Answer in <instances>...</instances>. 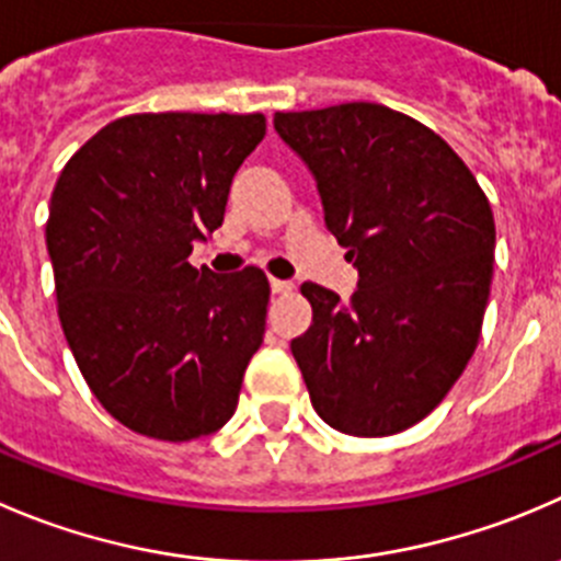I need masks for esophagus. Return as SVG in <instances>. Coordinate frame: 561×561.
Here are the masks:
<instances>
[{"instance_id":"34e87169","label":"esophagus","mask_w":561,"mask_h":561,"mask_svg":"<svg viewBox=\"0 0 561 561\" xmlns=\"http://www.w3.org/2000/svg\"><path fill=\"white\" fill-rule=\"evenodd\" d=\"M271 290H274L276 296H282V293H290V290H293V282H287V279H271Z\"/></svg>"}]
</instances>
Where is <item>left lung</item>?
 <instances>
[{"label":"left lung","mask_w":561,"mask_h":561,"mask_svg":"<svg viewBox=\"0 0 561 561\" xmlns=\"http://www.w3.org/2000/svg\"><path fill=\"white\" fill-rule=\"evenodd\" d=\"M325 230L347 249V301L304 282L312 325L290 342L314 411L358 438L394 436L447 397L480 340L496 227L442 136L380 103L276 112Z\"/></svg>","instance_id":"1"}]
</instances>
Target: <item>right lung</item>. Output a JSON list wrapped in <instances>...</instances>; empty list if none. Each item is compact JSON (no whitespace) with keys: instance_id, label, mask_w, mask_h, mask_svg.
Instances as JSON below:
<instances>
[{"instance_id":"right-lung-1","label":"right lung","mask_w":561,"mask_h":561,"mask_svg":"<svg viewBox=\"0 0 561 561\" xmlns=\"http://www.w3.org/2000/svg\"><path fill=\"white\" fill-rule=\"evenodd\" d=\"M263 114H130L98 130L51 194L57 312L87 386L119 425L159 442L216 433L263 345L260 268L188 263L225 221Z\"/></svg>"}]
</instances>
